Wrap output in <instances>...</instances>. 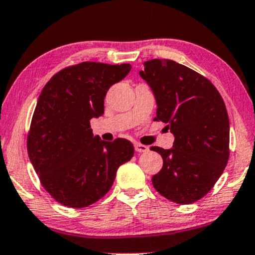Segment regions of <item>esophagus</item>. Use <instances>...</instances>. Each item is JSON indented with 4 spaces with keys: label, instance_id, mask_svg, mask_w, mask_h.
Returning <instances> with one entry per match:
<instances>
[{
    "label": "esophagus",
    "instance_id": "34e87169",
    "mask_svg": "<svg viewBox=\"0 0 255 255\" xmlns=\"http://www.w3.org/2000/svg\"><path fill=\"white\" fill-rule=\"evenodd\" d=\"M148 146L146 145H143L140 144V143H134V150H136L137 152H145L148 151Z\"/></svg>",
    "mask_w": 255,
    "mask_h": 255
}]
</instances>
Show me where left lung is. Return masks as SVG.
Returning a JSON list of instances; mask_svg holds the SVG:
<instances>
[{
    "mask_svg": "<svg viewBox=\"0 0 255 255\" xmlns=\"http://www.w3.org/2000/svg\"><path fill=\"white\" fill-rule=\"evenodd\" d=\"M139 75L156 99L154 121L166 123L174 134L172 149L150 148L163 158L152 185L178 204L197 202L228 163L229 118L223 99L206 77L170 59L146 61Z\"/></svg>",
    "mask_w": 255,
    "mask_h": 255,
    "instance_id": "1",
    "label": "left lung"
}]
</instances>
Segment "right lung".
<instances>
[{
  "instance_id": "right-lung-1",
  "label": "right lung",
  "mask_w": 255,
  "mask_h": 255,
  "mask_svg": "<svg viewBox=\"0 0 255 255\" xmlns=\"http://www.w3.org/2000/svg\"><path fill=\"white\" fill-rule=\"evenodd\" d=\"M130 70V64L82 62L53 75L39 95L27 151L43 187L62 205L94 204L133 156L130 140L105 142L91 128V119L104 115L110 87Z\"/></svg>"
}]
</instances>
